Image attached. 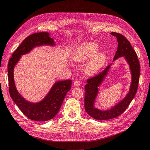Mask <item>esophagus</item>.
<instances>
[{"label":"esophagus","mask_w":150,"mask_h":150,"mask_svg":"<svg viewBox=\"0 0 150 150\" xmlns=\"http://www.w3.org/2000/svg\"><path fill=\"white\" fill-rule=\"evenodd\" d=\"M81 84V82L79 81H76L74 82V86H79Z\"/></svg>","instance_id":"1"}]
</instances>
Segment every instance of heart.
<instances>
[{"instance_id": "obj_1", "label": "heart", "mask_w": 150, "mask_h": 150, "mask_svg": "<svg viewBox=\"0 0 150 150\" xmlns=\"http://www.w3.org/2000/svg\"><path fill=\"white\" fill-rule=\"evenodd\" d=\"M98 47L94 43L83 45L74 53L73 59L76 62H83L94 55L86 66V72L89 74L96 73L100 70L106 61V56L103 53L96 54Z\"/></svg>"}]
</instances>
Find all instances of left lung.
Wrapping results in <instances>:
<instances>
[{
  "mask_svg": "<svg viewBox=\"0 0 150 150\" xmlns=\"http://www.w3.org/2000/svg\"><path fill=\"white\" fill-rule=\"evenodd\" d=\"M110 34L115 36L118 43L117 51L113 60L115 61L117 58L125 56L130 67L131 75H132V81H131L129 92L121 101L110 110L101 111L94 108V103L98 95V86L101 84L104 77L106 76L110 66H108L102 72L87 80L88 83L84 86L86 91L84 94L85 110L93 118L98 120H110L121 115L126 110L131 101L134 98L135 94L137 92L139 79V62L137 54L131 46L129 40L124 35L120 33L112 32Z\"/></svg>",
  "mask_w": 150,
  "mask_h": 150,
  "instance_id": "left-lung-1",
  "label": "left lung"
}]
</instances>
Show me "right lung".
I'll use <instances>...</instances> for the list:
<instances>
[{"label":"right lung","mask_w":150,"mask_h":150,"mask_svg":"<svg viewBox=\"0 0 150 150\" xmlns=\"http://www.w3.org/2000/svg\"><path fill=\"white\" fill-rule=\"evenodd\" d=\"M42 45H55L53 39L49 37L48 33H38L29 35L13 52L7 66L11 98L25 116L36 121H49L57 114L67 93L71 89L72 83L71 79L57 81L43 100L38 103L26 101L18 93L13 80L14 66L22 55L29 52L35 46Z\"/></svg>","instance_id":"right-lung-1"}]
</instances>
